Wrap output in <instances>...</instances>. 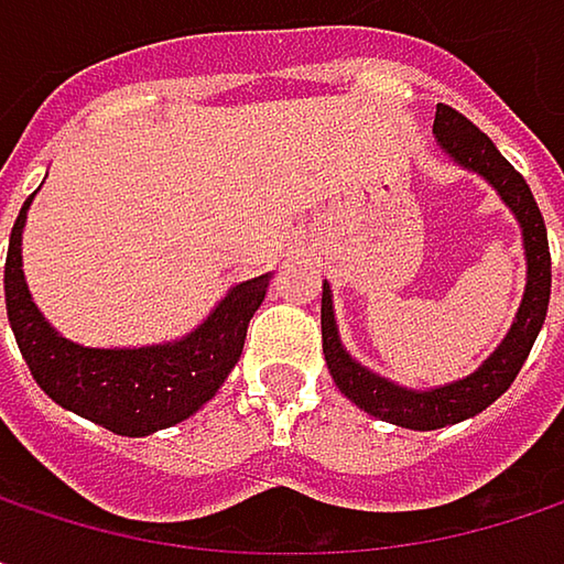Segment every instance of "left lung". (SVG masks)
<instances>
[{
  "label": "left lung",
  "mask_w": 564,
  "mask_h": 564,
  "mask_svg": "<svg viewBox=\"0 0 564 564\" xmlns=\"http://www.w3.org/2000/svg\"><path fill=\"white\" fill-rule=\"evenodd\" d=\"M434 140L457 166L484 175L497 188V195L507 202L509 212L516 215V221L522 228V248H525V293H522V303L509 326L507 339L490 352V359L477 372H470L467 379H457L451 386L417 392V389H401L389 379L369 372L362 362H356L343 349V339L336 329V313H333V290H329V283H323L319 323H323V356H326L333 382L352 404H359L372 417H382L389 424L411 427V431H437V427L467 421L507 392L545 323L549 290H552L549 235H545L542 212H539L525 178L509 166L503 153L494 147V140L484 130H477L464 113H457L447 104H437Z\"/></svg>",
  "instance_id": "obj_1"
}]
</instances>
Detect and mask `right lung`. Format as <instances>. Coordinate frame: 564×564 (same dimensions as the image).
Here are the masks:
<instances>
[{
	"instance_id": "add662e5",
	"label": "right lung",
	"mask_w": 564,
	"mask_h": 564,
	"mask_svg": "<svg viewBox=\"0 0 564 564\" xmlns=\"http://www.w3.org/2000/svg\"><path fill=\"white\" fill-rule=\"evenodd\" d=\"M32 198H25L9 238L6 310L39 389L61 408L123 437H147L195 414L241 359L248 323L264 303L271 274L231 286L202 326L175 343L140 349L77 346L42 316L25 283L22 228Z\"/></svg>"
}]
</instances>
